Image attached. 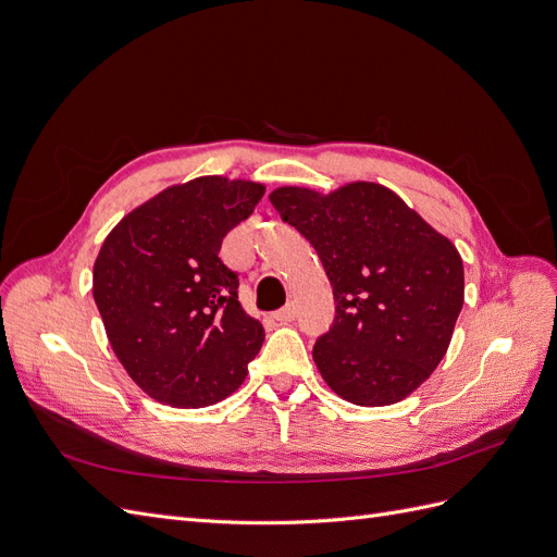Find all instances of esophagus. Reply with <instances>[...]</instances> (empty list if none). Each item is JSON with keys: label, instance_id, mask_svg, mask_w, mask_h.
<instances>
[{"label": "esophagus", "instance_id": "obj_1", "mask_svg": "<svg viewBox=\"0 0 557 557\" xmlns=\"http://www.w3.org/2000/svg\"><path fill=\"white\" fill-rule=\"evenodd\" d=\"M295 315H297L295 305H285L274 313V320H278V323H290V320H295Z\"/></svg>", "mask_w": 557, "mask_h": 557}]
</instances>
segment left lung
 Masks as SVG:
<instances>
[{"instance_id": "1", "label": "left lung", "mask_w": 557, "mask_h": 557, "mask_svg": "<svg viewBox=\"0 0 557 557\" xmlns=\"http://www.w3.org/2000/svg\"><path fill=\"white\" fill-rule=\"evenodd\" d=\"M269 201L309 239L332 283L334 323L313 346L320 376L358 407L411 395L446 356L462 311L458 248L379 183L330 195L285 185Z\"/></svg>"}]
</instances>
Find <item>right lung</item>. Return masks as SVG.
<instances>
[{"label":"right lung","mask_w":557,"mask_h":557,"mask_svg":"<svg viewBox=\"0 0 557 557\" xmlns=\"http://www.w3.org/2000/svg\"><path fill=\"white\" fill-rule=\"evenodd\" d=\"M262 183L199 176L129 211L104 239L92 297L129 379L162 404L209 407L232 395L264 342L221 260L225 234L252 213Z\"/></svg>","instance_id":"right-lung-1"}]
</instances>
